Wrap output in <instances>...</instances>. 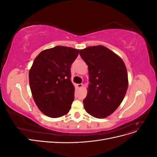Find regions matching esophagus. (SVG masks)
Here are the masks:
<instances>
[{"label":"esophagus","instance_id":"obj_1","mask_svg":"<svg viewBox=\"0 0 157 157\" xmlns=\"http://www.w3.org/2000/svg\"><path fill=\"white\" fill-rule=\"evenodd\" d=\"M82 85H83L82 84H77V87L79 88H81V87L82 86Z\"/></svg>","mask_w":157,"mask_h":157}]
</instances>
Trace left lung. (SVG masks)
I'll list each match as a JSON object with an SVG mask.
<instances>
[{
  "mask_svg": "<svg viewBox=\"0 0 157 157\" xmlns=\"http://www.w3.org/2000/svg\"><path fill=\"white\" fill-rule=\"evenodd\" d=\"M88 65L90 84L83 103L86 111L98 118L110 115L124 99L128 86V73L122 59L101 45L80 50Z\"/></svg>",
  "mask_w": 157,
  "mask_h": 157,
  "instance_id": "1",
  "label": "left lung"
}]
</instances>
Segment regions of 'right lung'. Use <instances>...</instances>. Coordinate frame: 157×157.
I'll return each mask as SVG.
<instances>
[{
	"label": "right lung",
	"mask_w": 157,
	"mask_h": 157,
	"mask_svg": "<svg viewBox=\"0 0 157 157\" xmlns=\"http://www.w3.org/2000/svg\"><path fill=\"white\" fill-rule=\"evenodd\" d=\"M80 50L57 46L41 52L29 71V84L37 107L51 118L68 113L74 100L71 66Z\"/></svg>",
	"instance_id": "1"
}]
</instances>
